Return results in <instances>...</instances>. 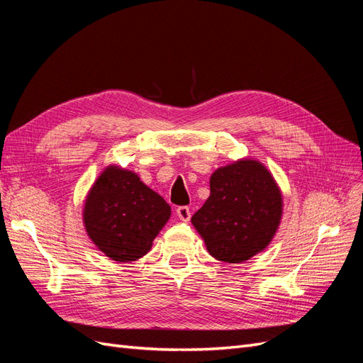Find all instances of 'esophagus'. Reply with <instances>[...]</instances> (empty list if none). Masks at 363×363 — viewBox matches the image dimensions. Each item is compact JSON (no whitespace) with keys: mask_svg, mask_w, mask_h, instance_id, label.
<instances>
[{"mask_svg":"<svg viewBox=\"0 0 363 363\" xmlns=\"http://www.w3.org/2000/svg\"><path fill=\"white\" fill-rule=\"evenodd\" d=\"M177 216L182 219V221L188 223L189 219H191V211H189V207H188V206H180V207H177Z\"/></svg>","mask_w":363,"mask_h":363,"instance_id":"1","label":"esophagus"}]
</instances>
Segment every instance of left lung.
I'll return each mask as SVG.
<instances>
[{"label":"left lung","mask_w":363,"mask_h":363,"mask_svg":"<svg viewBox=\"0 0 363 363\" xmlns=\"http://www.w3.org/2000/svg\"><path fill=\"white\" fill-rule=\"evenodd\" d=\"M281 213V192L271 172L242 159L212 174L211 195L191 221L211 256L242 263L269 245Z\"/></svg>","instance_id":"left-lung-1"}]
</instances>
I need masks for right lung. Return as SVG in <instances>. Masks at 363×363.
I'll return each instance as SVG.
<instances>
[{"instance_id": "add662e5", "label": "right lung", "mask_w": 363, "mask_h": 363, "mask_svg": "<svg viewBox=\"0 0 363 363\" xmlns=\"http://www.w3.org/2000/svg\"><path fill=\"white\" fill-rule=\"evenodd\" d=\"M169 216L171 207L157 192L115 164L100 174L83 208L87 236L115 262L145 256Z\"/></svg>"}]
</instances>
